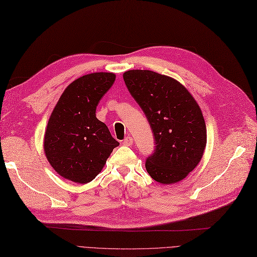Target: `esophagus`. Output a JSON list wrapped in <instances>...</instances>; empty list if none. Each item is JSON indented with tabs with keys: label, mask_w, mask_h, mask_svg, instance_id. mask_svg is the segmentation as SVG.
<instances>
[{
	"label": "esophagus",
	"mask_w": 257,
	"mask_h": 257,
	"mask_svg": "<svg viewBox=\"0 0 257 257\" xmlns=\"http://www.w3.org/2000/svg\"><path fill=\"white\" fill-rule=\"evenodd\" d=\"M123 145L124 146H128V147H130V146L133 145V138H132L131 136L125 137V138H124V141H123Z\"/></svg>",
	"instance_id": "obj_1"
}]
</instances>
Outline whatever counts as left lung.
Instances as JSON below:
<instances>
[{"instance_id": "obj_1", "label": "left lung", "mask_w": 257, "mask_h": 257, "mask_svg": "<svg viewBox=\"0 0 257 257\" xmlns=\"http://www.w3.org/2000/svg\"><path fill=\"white\" fill-rule=\"evenodd\" d=\"M123 79L155 136L156 148L145 164L148 174L161 184L184 179L200 162L206 145L197 101L179 82L154 71L130 70Z\"/></svg>"}]
</instances>
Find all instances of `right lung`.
<instances>
[{"label":"right lung","instance_id":"add662e5","mask_svg":"<svg viewBox=\"0 0 257 257\" xmlns=\"http://www.w3.org/2000/svg\"><path fill=\"white\" fill-rule=\"evenodd\" d=\"M114 80L111 72H96L73 81L48 120L44 137L46 158L60 176L71 182L93 180L120 145L106 124L96 117V107Z\"/></svg>","mask_w":257,"mask_h":257}]
</instances>
